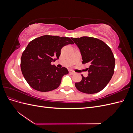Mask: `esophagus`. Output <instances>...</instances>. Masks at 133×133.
Instances as JSON below:
<instances>
[{
	"instance_id": "esophagus-1",
	"label": "esophagus",
	"mask_w": 133,
	"mask_h": 133,
	"mask_svg": "<svg viewBox=\"0 0 133 133\" xmlns=\"http://www.w3.org/2000/svg\"><path fill=\"white\" fill-rule=\"evenodd\" d=\"M69 73L71 74H73L75 73V72L73 71H72V70H70L69 71Z\"/></svg>"
}]
</instances>
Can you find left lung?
<instances>
[{"label": "left lung", "mask_w": 133, "mask_h": 133, "mask_svg": "<svg viewBox=\"0 0 133 133\" xmlns=\"http://www.w3.org/2000/svg\"><path fill=\"white\" fill-rule=\"evenodd\" d=\"M80 50L83 64L89 63V73L75 85L79 91L95 94L102 90L110 82L114 73L115 58L110 48L101 40L83 37L71 38Z\"/></svg>", "instance_id": "8db88e82"}]
</instances>
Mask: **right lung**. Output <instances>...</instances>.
I'll return each mask as SVG.
<instances>
[{"instance_id": "add662e5", "label": "right lung", "mask_w": 133, "mask_h": 133, "mask_svg": "<svg viewBox=\"0 0 133 133\" xmlns=\"http://www.w3.org/2000/svg\"><path fill=\"white\" fill-rule=\"evenodd\" d=\"M73 42L68 37L43 35L31 41L21 57L22 74L28 84L42 92L53 90L59 87L63 76L68 74L65 67L51 65L59 59L62 48Z\"/></svg>"}]
</instances>
